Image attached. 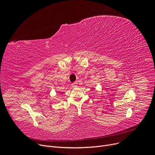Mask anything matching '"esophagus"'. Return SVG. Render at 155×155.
Masks as SVG:
<instances>
[{
    "label": "esophagus",
    "instance_id": "obj_1",
    "mask_svg": "<svg viewBox=\"0 0 155 155\" xmlns=\"http://www.w3.org/2000/svg\"><path fill=\"white\" fill-rule=\"evenodd\" d=\"M77 84L76 82H74V83H73V84H71V85H72V87H74V88H75V87H77Z\"/></svg>",
    "mask_w": 155,
    "mask_h": 155
}]
</instances>
